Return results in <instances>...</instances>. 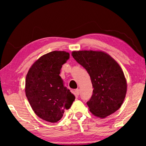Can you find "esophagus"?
Segmentation results:
<instances>
[{
	"label": "esophagus",
	"instance_id": "34e87169",
	"mask_svg": "<svg viewBox=\"0 0 146 146\" xmlns=\"http://www.w3.org/2000/svg\"><path fill=\"white\" fill-rule=\"evenodd\" d=\"M80 90L79 89L75 90V94H76V96H78L80 94Z\"/></svg>",
	"mask_w": 146,
	"mask_h": 146
}]
</instances>
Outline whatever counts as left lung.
Returning <instances> with one entry per match:
<instances>
[{
	"mask_svg": "<svg viewBox=\"0 0 146 146\" xmlns=\"http://www.w3.org/2000/svg\"><path fill=\"white\" fill-rule=\"evenodd\" d=\"M72 55L90 76L94 90L86 102L90 111L101 118L116 111L127 92L126 80L117 62L102 51H74Z\"/></svg>",
	"mask_w": 146,
	"mask_h": 146,
	"instance_id": "obj_1",
	"label": "left lung"
}]
</instances>
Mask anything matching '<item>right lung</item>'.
<instances>
[{"label":"right lung","mask_w":146,"mask_h":146,"mask_svg":"<svg viewBox=\"0 0 146 146\" xmlns=\"http://www.w3.org/2000/svg\"><path fill=\"white\" fill-rule=\"evenodd\" d=\"M70 58L65 51H52L39 58L26 77L25 93L33 111L39 117L55 123L63 116L75 100L60 76L64 64Z\"/></svg>","instance_id":"1"}]
</instances>
